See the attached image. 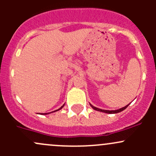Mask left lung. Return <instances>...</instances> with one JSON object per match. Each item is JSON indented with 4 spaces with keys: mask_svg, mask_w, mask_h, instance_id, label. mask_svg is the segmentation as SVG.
Here are the masks:
<instances>
[{
    "mask_svg": "<svg viewBox=\"0 0 156 156\" xmlns=\"http://www.w3.org/2000/svg\"><path fill=\"white\" fill-rule=\"evenodd\" d=\"M90 105V106L94 108V110H97V111H100V112H105V113H108V114H114V113H119L120 112L123 111V110H125V108H126L127 106H128V105H127V106H125V107L122 108H119V109H117V110H112V111H109V110H104V109H101V108H98L97 107H94V106H93L92 105Z\"/></svg>",
    "mask_w": 156,
    "mask_h": 156,
    "instance_id": "obj_1",
    "label": "left lung"
}]
</instances>
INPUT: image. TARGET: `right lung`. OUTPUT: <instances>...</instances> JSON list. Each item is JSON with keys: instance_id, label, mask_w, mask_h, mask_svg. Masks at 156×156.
I'll use <instances>...</instances> for the list:
<instances>
[{"instance_id": "1", "label": "right lung", "mask_w": 156, "mask_h": 156, "mask_svg": "<svg viewBox=\"0 0 156 156\" xmlns=\"http://www.w3.org/2000/svg\"><path fill=\"white\" fill-rule=\"evenodd\" d=\"M63 106H64V105H63V106H61V107L60 108H59V109H57V110H56V111H53V112H56V111H58V110H59V109H61V108H62V107H63ZM46 114H48V113H45V114H44V115H46Z\"/></svg>"}]
</instances>
